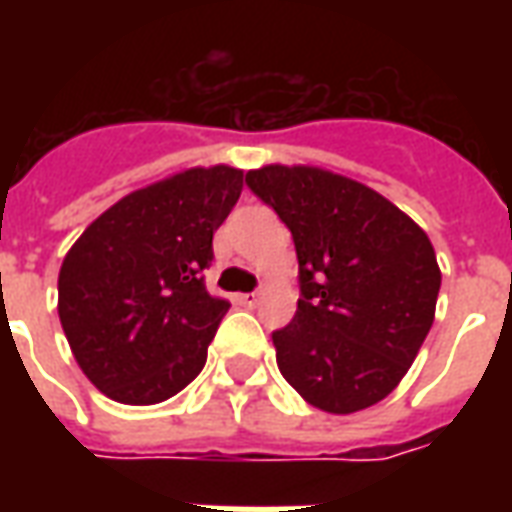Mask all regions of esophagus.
Instances as JSON below:
<instances>
[{
  "mask_svg": "<svg viewBox=\"0 0 512 512\" xmlns=\"http://www.w3.org/2000/svg\"><path fill=\"white\" fill-rule=\"evenodd\" d=\"M257 301H260V293H241L238 296V304H244V307H255Z\"/></svg>",
  "mask_w": 512,
  "mask_h": 512,
  "instance_id": "obj_1",
  "label": "esophagus"
}]
</instances>
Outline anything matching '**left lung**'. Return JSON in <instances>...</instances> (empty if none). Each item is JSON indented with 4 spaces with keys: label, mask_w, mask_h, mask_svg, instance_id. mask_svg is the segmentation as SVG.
<instances>
[{
    "label": "left lung",
    "mask_w": 512,
    "mask_h": 512,
    "mask_svg": "<svg viewBox=\"0 0 512 512\" xmlns=\"http://www.w3.org/2000/svg\"><path fill=\"white\" fill-rule=\"evenodd\" d=\"M246 186L288 224L301 299L274 332L279 373L310 406H376L417 359L436 315L441 271L411 216L359 180L310 164H266Z\"/></svg>",
    "instance_id": "8db88e82"
}]
</instances>
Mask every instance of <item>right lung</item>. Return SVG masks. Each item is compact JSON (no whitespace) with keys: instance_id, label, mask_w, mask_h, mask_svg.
<instances>
[{"instance_id":"obj_1","label":"right lung","mask_w":512,"mask_h":512,"mask_svg":"<svg viewBox=\"0 0 512 512\" xmlns=\"http://www.w3.org/2000/svg\"><path fill=\"white\" fill-rule=\"evenodd\" d=\"M244 169L189 167L106 208L62 260L57 312L82 373L106 397L153 406L200 376L230 304L202 268Z\"/></svg>"}]
</instances>
